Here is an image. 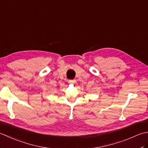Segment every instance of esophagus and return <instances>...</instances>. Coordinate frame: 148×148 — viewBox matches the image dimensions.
<instances>
[{"label": "esophagus", "instance_id": "obj_1", "mask_svg": "<svg viewBox=\"0 0 148 148\" xmlns=\"http://www.w3.org/2000/svg\"><path fill=\"white\" fill-rule=\"evenodd\" d=\"M76 83V80H69V84H75Z\"/></svg>", "mask_w": 148, "mask_h": 148}]
</instances>
